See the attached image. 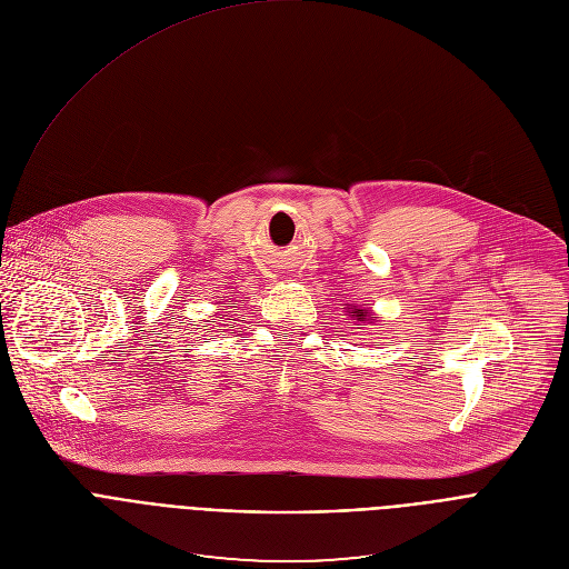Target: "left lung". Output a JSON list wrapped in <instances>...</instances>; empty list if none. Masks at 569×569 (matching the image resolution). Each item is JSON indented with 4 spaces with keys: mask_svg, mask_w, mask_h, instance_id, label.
<instances>
[{
    "mask_svg": "<svg viewBox=\"0 0 569 569\" xmlns=\"http://www.w3.org/2000/svg\"><path fill=\"white\" fill-rule=\"evenodd\" d=\"M355 316H357V320L361 322V320H366V313L361 311V309H355Z\"/></svg>",
    "mask_w": 569,
    "mask_h": 569,
    "instance_id": "left-lung-1",
    "label": "left lung"
}]
</instances>
